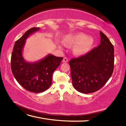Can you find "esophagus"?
I'll use <instances>...</instances> for the list:
<instances>
[{"label":"esophagus","mask_w":126,"mask_h":126,"mask_svg":"<svg viewBox=\"0 0 126 126\" xmlns=\"http://www.w3.org/2000/svg\"><path fill=\"white\" fill-rule=\"evenodd\" d=\"M68 59L66 58V57H64V58H63V62H64V63H67V62H68Z\"/></svg>","instance_id":"1"}]
</instances>
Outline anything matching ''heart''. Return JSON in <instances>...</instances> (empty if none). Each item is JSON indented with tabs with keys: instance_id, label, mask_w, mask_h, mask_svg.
<instances>
[{
	"instance_id": "obj_1",
	"label": "heart",
	"mask_w": 126,
	"mask_h": 126,
	"mask_svg": "<svg viewBox=\"0 0 126 126\" xmlns=\"http://www.w3.org/2000/svg\"><path fill=\"white\" fill-rule=\"evenodd\" d=\"M93 39L82 33L66 35L64 42L66 45L75 46L73 54L78 57L83 56L89 50L93 44Z\"/></svg>"
}]
</instances>
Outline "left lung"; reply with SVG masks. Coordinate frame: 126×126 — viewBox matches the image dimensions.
I'll list each match as a JSON object with an SVG mask.
<instances>
[{"mask_svg": "<svg viewBox=\"0 0 126 126\" xmlns=\"http://www.w3.org/2000/svg\"><path fill=\"white\" fill-rule=\"evenodd\" d=\"M101 44L83 56L69 62L74 88L88 94L101 89L111 77L114 68V47L100 32Z\"/></svg>", "mask_w": 126, "mask_h": 126, "instance_id": "obj_1", "label": "left lung"}]
</instances>
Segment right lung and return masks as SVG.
<instances>
[{"instance_id": "right-lung-1", "label": "right lung", "mask_w": 126, "mask_h": 126, "mask_svg": "<svg viewBox=\"0 0 126 126\" xmlns=\"http://www.w3.org/2000/svg\"><path fill=\"white\" fill-rule=\"evenodd\" d=\"M39 29L31 28L16 40L11 57V69L15 78L24 89L34 93L43 92L49 88L53 72L63 59L49 54L35 62L25 61L22 52L26 39Z\"/></svg>"}]
</instances>
